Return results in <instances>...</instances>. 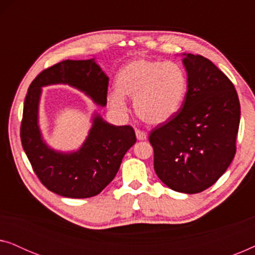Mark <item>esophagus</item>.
Returning a JSON list of instances; mask_svg holds the SVG:
<instances>
[{"instance_id":"esophagus-1","label":"esophagus","mask_w":255,"mask_h":255,"mask_svg":"<svg viewBox=\"0 0 255 255\" xmlns=\"http://www.w3.org/2000/svg\"><path fill=\"white\" fill-rule=\"evenodd\" d=\"M135 137H137L138 140H145L147 138V133L141 130H135Z\"/></svg>"}]
</instances>
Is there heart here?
I'll return each instance as SVG.
<instances>
[{"label":"heart","mask_w":255,"mask_h":255,"mask_svg":"<svg viewBox=\"0 0 255 255\" xmlns=\"http://www.w3.org/2000/svg\"><path fill=\"white\" fill-rule=\"evenodd\" d=\"M116 92L109 97L115 110H127L124 97L133 100L134 113L149 125L168 122L182 106L187 93V76L180 65L140 58L117 73Z\"/></svg>","instance_id":"heart-1"}]
</instances>
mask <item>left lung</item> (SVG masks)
<instances>
[{"label": "left lung", "mask_w": 255, "mask_h": 255, "mask_svg": "<svg viewBox=\"0 0 255 255\" xmlns=\"http://www.w3.org/2000/svg\"><path fill=\"white\" fill-rule=\"evenodd\" d=\"M188 92L180 110L149 133L156 175L186 194L211 187L236 154L240 103L235 86L209 59L183 54Z\"/></svg>", "instance_id": "1"}]
</instances>
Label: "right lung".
<instances>
[{"mask_svg": "<svg viewBox=\"0 0 255 255\" xmlns=\"http://www.w3.org/2000/svg\"><path fill=\"white\" fill-rule=\"evenodd\" d=\"M65 83L81 90L94 102L107 104L109 78L90 60H65L44 69L31 83L24 101L20 140L40 182L60 196L87 198L100 194L116 176L122 159L137 141L130 125L116 127L93 118V127L79 151L62 153L45 144L38 125L41 87Z\"/></svg>", "mask_w": 255, "mask_h": 255, "instance_id": "right-lung-1", "label": "right lung"}]
</instances>
